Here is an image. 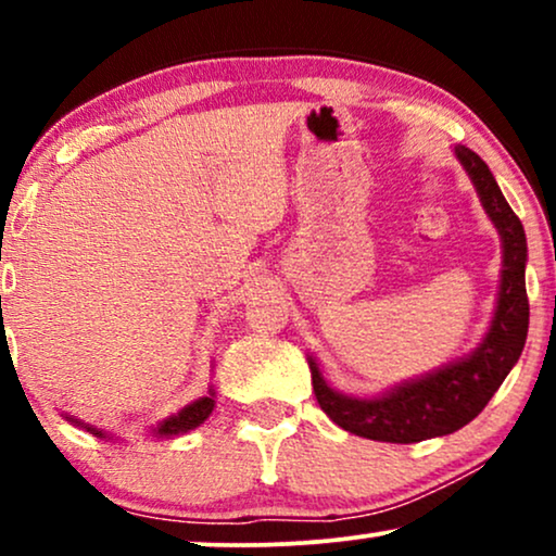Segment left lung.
<instances>
[{
  "label": "left lung",
  "mask_w": 556,
  "mask_h": 556,
  "mask_svg": "<svg viewBox=\"0 0 556 556\" xmlns=\"http://www.w3.org/2000/svg\"><path fill=\"white\" fill-rule=\"evenodd\" d=\"M455 156L473 181L485 215L498 230L504 248L498 301L489 333L476 346V352L430 375L392 387L379 397H349L337 392L324 379L316 359L308 356L318 405L339 428L359 438L382 440V443H420L460 430L489 405L527 344L529 299L527 278H523L527 270L523 225L508 207L483 159L468 147H455Z\"/></svg>",
  "instance_id": "1"
}]
</instances>
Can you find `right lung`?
Segmentation results:
<instances>
[{
	"mask_svg": "<svg viewBox=\"0 0 556 556\" xmlns=\"http://www.w3.org/2000/svg\"><path fill=\"white\" fill-rule=\"evenodd\" d=\"M212 409H215V390H210L207 397H200L194 400L192 405L181 407L177 415L166 417V420H162L156 425L154 430V438H174V435H181V432H189L194 428H200V425L207 420V417L212 415ZM65 420H71L73 425H78V428H86L88 432H93L96 438H109V432L101 430V428H93V425H86L83 420H75L73 415H65ZM111 440V438H109Z\"/></svg>",
	"mask_w": 556,
	"mask_h": 556,
	"instance_id": "add662e5",
	"label": "right lung"
}]
</instances>
